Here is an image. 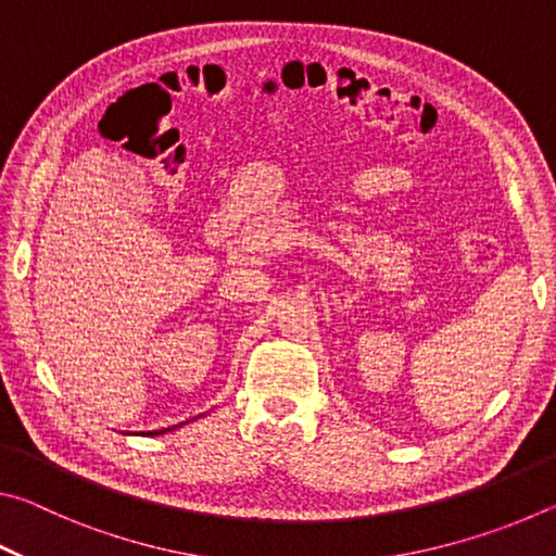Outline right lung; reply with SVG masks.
Listing matches in <instances>:
<instances>
[{
  "label": "right lung",
  "mask_w": 556,
  "mask_h": 556,
  "mask_svg": "<svg viewBox=\"0 0 556 556\" xmlns=\"http://www.w3.org/2000/svg\"><path fill=\"white\" fill-rule=\"evenodd\" d=\"M178 427H181V425H178ZM174 429H176V427H174ZM166 431H172V429H156V431H147V434L154 437V434H166Z\"/></svg>",
  "instance_id": "add662e5"
}]
</instances>
